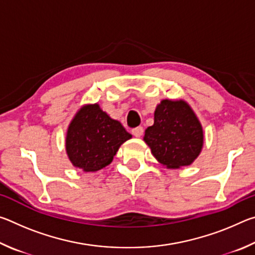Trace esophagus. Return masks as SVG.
Segmentation results:
<instances>
[{"label":"esophagus","mask_w":255,"mask_h":255,"mask_svg":"<svg viewBox=\"0 0 255 255\" xmlns=\"http://www.w3.org/2000/svg\"><path fill=\"white\" fill-rule=\"evenodd\" d=\"M131 132H132V135H133V136H136V137H140L141 135H143L144 129H143V127H140V126H139V127L132 128Z\"/></svg>","instance_id":"esophagus-1"}]
</instances>
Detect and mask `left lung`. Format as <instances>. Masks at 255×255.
<instances>
[{
	"mask_svg": "<svg viewBox=\"0 0 255 255\" xmlns=\"http://www.w3.org/2000/svg\"><path fill=\"white\" fill-rule=\"evenodd\" d=\"M144 140L158 162L170 169L190 165L199 155L204 133L195 112L184 101L163 100Z\"/></svg>",
	"mask_w": 255,
	"mask_h": 255,
	"instance_id": "1",
	"label": "left lung"
}]
</instances>
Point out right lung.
I'll list each match as a JSON object with an SVG mask.
<instances>
[{
	"label": "right lung",
	"instance_id": "add662e5",
	"mask_svg": "<svg viewBox=\"0 0 255 255\" xmlns=\"http://www.w3.org/2000/svg\"><path fill=\"white\" fill-rule=\"evenodd\" d=\"M131 135L98 105L85 106L68 127L66 150L73 165L94 172L110 164L119 146Z\"/></svg>",
	"mask_w": 255,
	"mask_h": 255
}]
</instances>
